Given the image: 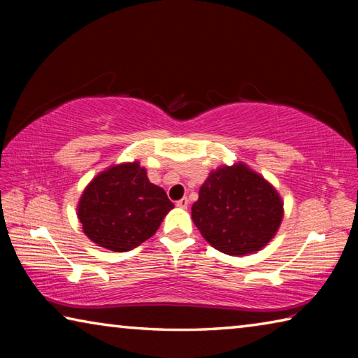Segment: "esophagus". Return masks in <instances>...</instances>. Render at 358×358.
I'll list each match as a JSON object with an SVG mask.
<instances>
[{
  "instance_id": "obj_1",
  "label": "esophagus",
  "mask_w": 358,
  "mask_h": 358,
  "mask_svg": "<svg viewBox=\"0 0 358 358\" xmlns=\"http://www.w3.org/2000/svg\"><path fill=\"white\" fill-rule=\"evenodd\" d=\"M187 203H189V202H187V199L183 197V199H180V201H177V203H175V205H177L178 208H186Z\"/></svg>"
}]
</instances>
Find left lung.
Here are the masks:
<instances>
[{
    "mask_svg": "<svg viewBox=\"0 0 358 358\" xmlns=\"http://www.w3.org/2000/svg\"><path fill=\"white\" fill-rule=\"evenodd\" d=\"M191 211L215 250L243 256L273 238L282 220V201L268 181L240 162L211 172Z\"/></svg>",
    "mask_w": 358,
    "mask_h": 358,
    "instance_id": "8db88e82",
    "label": "left lung"
}]
</instances>
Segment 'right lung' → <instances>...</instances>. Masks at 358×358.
Listing matches in <instances>:
<instances>
[{
  "label": "right lung",
  "instance_id": "obj_1",
  "mask_svg": "<svg viewBox=\"0 0 358 358\" xmlns=\"http://www.w3.org/2000/svg\"><path fill=\"white\" fill-rule=\"evenodd\" d=\"M172 208L166 191L150 183L147 171L136 161L101 172L87 186L78 220L94 243L124 252L153 237Z\"/></svg>",
  "mask_w": 358,
  "mask_h": 358
}]
</instances>
